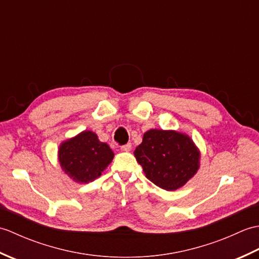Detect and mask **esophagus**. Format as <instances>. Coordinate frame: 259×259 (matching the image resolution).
Returning <instances> with one entry per match:
<instances>
[{
  "mask_svg": "<svg viewBox=\"0 0 259 259\" xmlns=\"http://www.w3.org/2000/svg\"><path fill=\"white\" fill-rule=\"evenodd\" d=\"M131 144H126V145H123V146H121V150L122 151H130L131 150Z\"/></svg>",
  "mask_w": 259,
  "mask_h": 259,
  "instance_id": "obj_1",
  "label": "esophagus"
}]
</instances>
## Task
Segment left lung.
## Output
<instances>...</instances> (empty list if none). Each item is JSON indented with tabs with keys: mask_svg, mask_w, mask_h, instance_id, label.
Masks as SVG:
<instances>
[{
	"mask_svg": "<svg viewBox=\"0 0 259 259\" xmlns=\"http://www.w3.org/2000/svg\"><path fill=\"white\" fill-rule=\"evenodd\" d=\"M134 153L146 177L168 191L183 187L200 164V152L194 141L175 130L147 131Z\"/></svg>",
	"mask_w": 259,
	"mask_h": 259,
	"instance_id": "1",
	"label": "left lung"
}]
</instances>
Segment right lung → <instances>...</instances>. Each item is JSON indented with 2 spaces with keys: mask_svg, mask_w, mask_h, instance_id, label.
<instances>
[{
  "mask_svg": "<svg viewBox=\"0 0 259 259\" xmlns=\"http://www.w3.org/2000/svg\"><path fill=\"white\" fill-rule=\"evenodd\" d=\"M63 171L75 183L88 184L100 177L114 157L106 142H101L92 131H82L63 141L58 151Z\"/></svg>",
  "mask_w": 259,
  "mask_h": 259,
  "instance_id": "add662e5",
  "label": "right lung"
}]
</instances>
